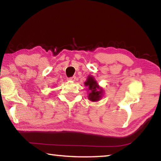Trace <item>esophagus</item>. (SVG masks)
Masks as SVG:
<instances>
[{
  "instance_id": "esophagus-1",
  "label": "esophagus",
  "mask_w": 161,
  "mask_h": 161,
  "mask_svg": "<svg viewBox=\"0 0 161 161\" xmlns=\"http://www.w3.org/2000/svg\"><path fill=\"white\" fill-rule=\"evenodd\" d=\"M75 76H73V77H71V78H69L68 79V80L69 81H72V82H73V81H75Z\"/></svg>"
}]
</instances>
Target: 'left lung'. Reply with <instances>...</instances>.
Returning <instances> with one entry per match:
<instances>
[{
  "label": "left lung",
  "mask_w": 161,
  "mask_h": 161,
  "mask_svg": "<svg viewBox=\"0 0 161 161\" xmlns=\"http://www.w3.org/2000/svg\"><path fill=\"white\" fill-rule=\"evenodd\" d=\"M85 86L88 87V99L91 101L96 102L101 100L104 94V90L101 86H99L96 79L93 75H88L86 81L84 83Z\"/></svg>",
  "instance_id": "obj_1"
}]
</instances>
